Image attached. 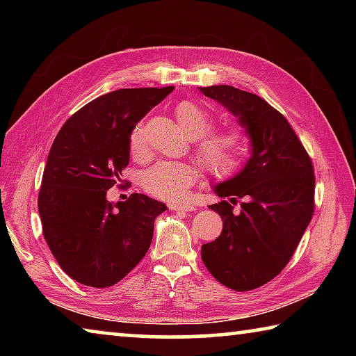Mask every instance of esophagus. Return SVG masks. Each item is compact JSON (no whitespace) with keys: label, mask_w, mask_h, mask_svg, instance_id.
I'll return each mask as SVG.
<instances>
[{"label":"esophagus","mask_w":356,"mask_h":356,"mask_svg":"<svg viewBox=\"0 0 356 356\" xmlns=\"http://www.w3.org/2000/svg\"><path fill=\"white\" fill-rule=\"evenodd\" d=\"M170 209L171 210H179V212H193L196 210V207L190 202H180V201H172L170 202Z\"/></svg>","instance_id":"1"}]
</instances>
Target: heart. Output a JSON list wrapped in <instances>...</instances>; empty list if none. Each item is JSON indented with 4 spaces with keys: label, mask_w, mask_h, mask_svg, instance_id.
<instances>
[{
    "label": "heart",
    "mask_w": 356,
    "mask_h": 356,
    "mask_svg": "<svg viewBox=\"0 0 356 356\" xmlns=\"http://www.w3.org/2000/svg\"><path fill=\"white\" fill-rule=\"evenodd\" d=\"M176 119L190 138H201L212 125L209 113L195 102H180L176 106ZM144 149L141 125H136L130 135V150L140 154ZM245 152L242 131L227 129L204 136L197 144V156L202 165L215 176H229L237 170ZM197 168L184 161H159L143 174V185L150 195L159 197H182L193 180Z\"/></svg>",
    "instance_id": "1"
}]
</instances>
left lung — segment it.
I'll return each instance as SVG.
<instances>
[{
	"label": "left lung",
	"mask_w": 356,
	"mask_h": 356,
	"mask_svg": "<svg viewBox=\"0 0 356 356\" xmlns=\"http://www.w3.org/2000/svg\"><path fill=\"white\" fill-rule=\"evenodd\" d=\"M200 91L237 118L251 154L236 176L213 186L225 201L209 207L222 231L202 245L201 257L221 284L252 291L280 275L297 250L314 213V170L287 119L259 95L227 84Z\"/></svg>",
	"instance_id": "1"
}]
</instances>
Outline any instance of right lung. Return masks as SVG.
Wrapping results in <instances>:
<instances>
[{"mask_svg": "<svg viewBox=\"0 0 356 356\" xmlns=\"http://www.w3.org/2000/svg\"><path fill=\"white\" fill-rule=\"evenodd\" d=\"M174 91L135 88L100 95L69 118L48 154L39 215L53 256L72 280L110 287L146 256L168 209L143 193L110 202L106 191L130 161L135 125Z\"/></svg>", "mask_w": 356, "mask_h": 356, "instance_id": "obj_1", "label": "right lung"}]
</instances>
